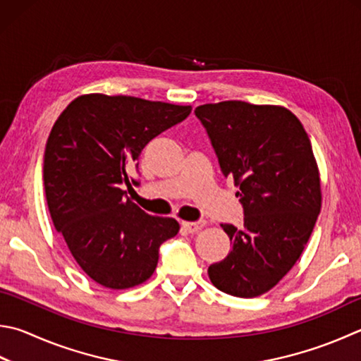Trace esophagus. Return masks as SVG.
<instances>
[{
  "instance_id": "esophagus-1",
  "label": "esophagus",
  "mask_w": 361,
  "mask_h": 361,
  "mask_svg": "<svg viewBox=\"0 0 361 361\" xmlns=\"http://www.w3.org/2000/svg\"><path fill=\"white\" fill-rule=\"evenodd\" d=\"M181 226L185 227L188 232L194 233V232H199L200 228L205 227V221H195V222H191V221H183V222H181Z\"/></svg>"
}]
</instances>
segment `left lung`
Wrapping results in <instances>:
<instances>
[{
    "label": "left lung",
    "mask_w": 361,
    "mask_h": 361,
    "mask_svg": "<svg viewBox=\"0 0 361 361\" xmlns=\"http://www.w3.org/2000/svg\"><path fill=\"white\" fill-rule=\"evenodd\" d=\"M194 112L245 209L240 228L221 224L232 249L208 267L209 281L233 297H259L292 270L316 226L322 189L311 140L283 106L222 101Z\"/></svg>",
    "instance_id": "left-lung-1"
}]
</instances>
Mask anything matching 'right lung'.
<instances>
[{
    "mask_svg": "<svg viewBox=\"0 0 361 361\" xmlns=\"http://www.w3.org/2000/svg\"><path fill=\"white\" fill-rule=\"evenodd\" d=\"M191 106L101 93L75 97L58 116L44 154V189L54 226L78 267L107 289L145 283L159 246L180 231L126 197L130 172L149 140Z\"/></svg>",
    "mask_w": 361,
    "mask_h": 361,
    "instance_id": "obj_1",
    "label": "right lung"
}]
</instances>
